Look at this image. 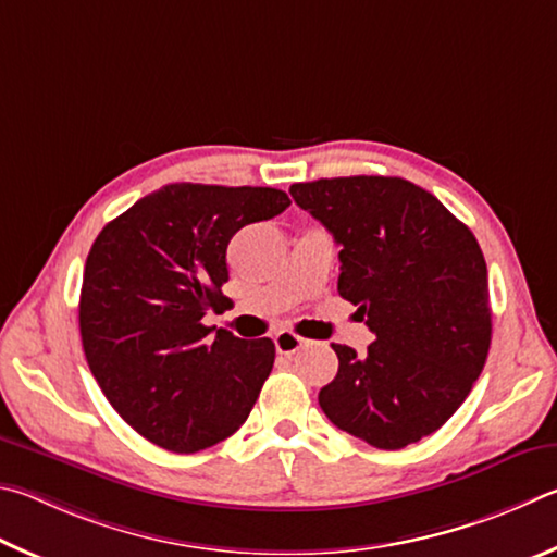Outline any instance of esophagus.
Listing matches in <instances>:
<instances>
[{"label": "esophagus", "instance_id": "obj_1", "mask_svg": "<svg viewBox=\"0 0 557 557\" xmlns=\"http://www.w3.org/2000/svg\"><path fill=\"white\" fill-rule=\"evenodd\" d=\"M273 345H276V352L278 355L290 357V355H296L298 349L306 345V339L300 337V335H296V333H290V330H281V333H276V337H273Z\"/></svg>", "mask_w": 557, "mask_h": 557}]
</instances>
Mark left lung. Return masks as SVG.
Masks as SVG:
<instances>
[{"mask_svg":"<svg viewBox=\"0 0 557 557\" xmlns=\"http://www.w3.org/2000/svg\"><path fill=\"white\" fill-rule=\"evenodd\" d=\"M298 208L339 244L337 290L367 320L364 355L333 345L320 408L379 450L435 433L462 406L492 343L486 261L474 234L411 181L349 175L294 183Z\"/></svg>","mask_w":557,"mask_h":557,"instance_id":"obj_1","label":"left lung"}]
</instances>
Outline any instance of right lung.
I'll use <instances>...</instances> for the list:
<instances>
[{"label": "right lung", "mask_w": 557, "mask_h": 557, "mask_svg": "<svg viewBox=\"0 0 557 557\" xmlns=\"http://www.w3.org/2000/svg\"><path fill=\"white\" fill-rule=\"evenodd\" d=\"M290 205L276 188L171 183L104 224L85 261L81 337L90 372L136 433L198 453L237 433L276 357L269 337L205 327L227 284V244Z\"/></svg>", "instance_id": "obj_1"}]
</instances>
